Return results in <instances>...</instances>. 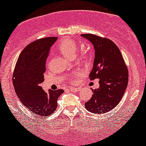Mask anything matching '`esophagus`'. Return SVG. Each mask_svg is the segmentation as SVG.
<instances>
[{
    "label": "esophagus",
    "mask_w": 146,
    "mask_h": 146,
    "mask_svg": "<svg viewBox=\"0 0 146 146\" xmlns=\"http://www.w3.org/2000/svg\"><path fill=\"white\" fill-rule=\"evenodd\" d=\"M68 90L70 91H79L80 89V88H69Z\"/></svg>",
    "instance_id": "obj_1"
}]
</instances>
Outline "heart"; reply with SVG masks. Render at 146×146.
<instances>
[{"mask_svg": "<svg viewBox=\"0 0 146 146\" xmlns=\"http://www.w3.org/2000/svg\"><path fill=\"white\" fill-rule=\"evenodd\" d=\"M58 49L62 53L63 56L67 58H73L77 50V45L74 40L69 38L64 39L58 45ZM80 59L86 61L88 58V55L85 52H82L79 56Z\"/></svg>", "mask_w": 146, "mask_h": 146, "instance_id": "b5f03b06", "label": "heart"}]
</instances>
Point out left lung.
<instances>
[{"mask_svg": "<svg viewBox=\"0 0 146 146\" xmlns=\"http://www.w3.org/2000/svg\"><path fill=\"white\" fill-rule=\"evenodd\" d=\"M91 42L95 50L91 80L99 79V88L92 90L93 96L85 108L96 114L109 111L121 101L128 83V70L118 47L107 38L93 34L81 35Z\"/></svg>", "mask_w": 146, "mask_h": 146, "instance_id": "1", "label": "left lung"}]
</instances>
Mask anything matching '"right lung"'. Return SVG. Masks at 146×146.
Listing matches in <instances>:
<instances>
[{"mask_svg":"<svg viewBox=\"0 0 146 146\" xmlns=\"http://www.w3.org/2000/svg\"><path fill=\"white\" fill-rule=\"evenodd\" d=\"M56 37L37 40L20 53L13 74L17 96L24 106L42 117L50 116L57 108V100L64 93L61 89L45 92L40 86L44 81L45 61Z\"/></svg>","mask_w":146,"mask_h":146,"instance_id":"obj_1","label":"right lung"}]
</instances>
